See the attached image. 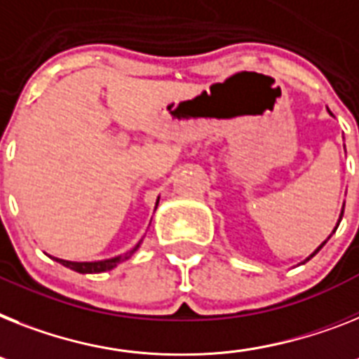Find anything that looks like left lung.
Wrapping results in <instances>:
<instances>
[{
    "instance_id": "obj_1",
    "label": "left lung",
    "mask_w": 359,
    "mask_h": 359,
    "mask_svg": "<svg viewBox=\"0 0 359 359\" xmlns=\"http://www.w3.org/2000/svg\"><path fill=\"white\" fill-rule=\"evenodd\" d=\"M341 216H343V212H341ZM337 226H339V224H337ZM334 231H336V229H334ZM325 242H327V240H325ZM325 242H323V244L321 245H319V248H318V250H316V251H313V253L312 255H310V257H313V255H316V253H318V251L319 250H321V248H323V245H325ZM308 260V259H306Z\"/></svg>"
}]
</instances>
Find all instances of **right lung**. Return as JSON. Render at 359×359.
Here are the masks:
<instances>
[{
	"label": "right lung",
	"instance_id": "obj_1",
	"mask_svg": "<svg viewBox=\"0 0 359 359\" xmlns=\"http://www.w3.org/2000/svg\"><path fill=\"white\" fill-rule=\"evenodd\" d=\"M159 203V198L158 201H156V207H158ZM143 242V240H141ZM139 242V244H141ZM139 244L133 248V250H130L128 253L121 255V257H114V259H108V260H97V262H71V260H62V259H55L56 262H60L62 266H66V268L73 269V271H79V273H102V271H108V269H114L115 266L121 264L123 260L130 259L135 251H137Z\"/></svg>",
	"mask_w": 359,
	"mask_h": 359
}]
</instances>
